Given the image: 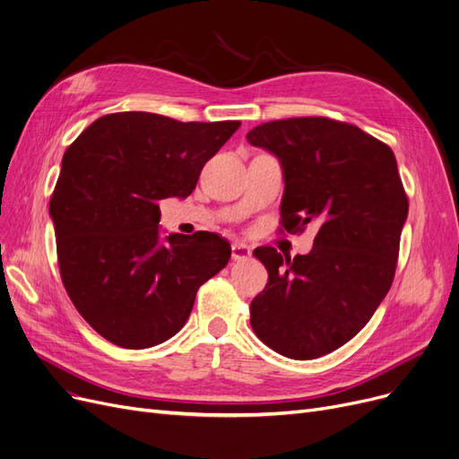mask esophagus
Listing matches in <instances>:
<instances>
[{
  "label": "esophagus",
  "mask_w": 459,
  "mask_h": 459,
  "mask_svg": "<svg viewBox=\"0 0 459 459\" xmlns=\"http://www.w3.org/2000/svg\"><path fill=\"white\" fill-rule=\"evenodd\" d=\"M251 256V247L242 244V242H234L232 244V260H247Z\"/></svg>",
  "instance_id": "1"
}]
</instances>
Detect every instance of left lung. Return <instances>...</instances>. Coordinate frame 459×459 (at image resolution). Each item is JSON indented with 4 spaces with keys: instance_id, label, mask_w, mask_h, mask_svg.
Listing matches in <instances>:
<instances>
[{
    "instance_id": "left-lung-1",
    "label": "left lung",
    "mask_w": 459,
    "mask_h": 459,
    "mask_svg": "<svg viewBox=\"0 0 459 459\" xmlns=\"http://www.w3.org/2000/svg\"><path fill=\"white\" fill-rule=\"evenodd\" d=\"M247 141L282 165V229L320 223L308 255L253 251L268 284L251 301V327L284 357L316 359L351 341L393 284L409 210L396 158L389 144L325 117L272 120Z\"/></svg>"
}]
</instances>
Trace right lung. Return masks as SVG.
I'll return each mask as SVG.
<instances>
[{"mask_svg": "<svg viewBox=\"0 0 459 459\" xmlns=\"http://www.w3.org/2000/svg\"><path fill=\"white\" fill-rule=\"evenodd\" d=\"M239 120L180 123L123 111L96 118L63 156L50 199L66 294L106 341L143 350L175 336L199 286L230 258L213 232L160 236V201L187 197Z\"/></svg>", "mask_w": 459, "mask_h": 459, "instance_id": "right-lung-1", "label": "right lung"}]
</instances>
